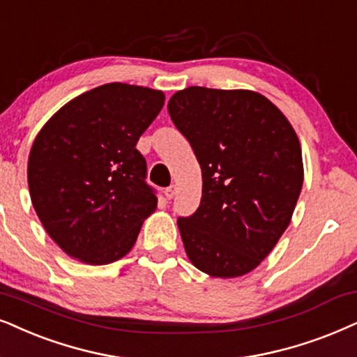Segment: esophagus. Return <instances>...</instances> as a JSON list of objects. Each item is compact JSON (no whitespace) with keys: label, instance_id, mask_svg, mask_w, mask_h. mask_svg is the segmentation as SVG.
Here are the masks:
<instances>
[{"label":"esophagus","instance_id":"obj_1","mask_svg":"<svg viewBox=\"0 0 357 357\" xmlns=\"http://www.w3.org/2000/svg\"><path fill=\"white\" fill-rule=\"evenodd\" d=\"M176 192H178V188H176L174 184H171L169 188H166V189H165V196H166V199H173V197L176 196Z\"/></svg>","mask_w":357,"mask_h":357}]
</instances>
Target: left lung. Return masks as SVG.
<instances>
[{
	"mask_svg": "<svg viewBox=\"0 0 357 357\" xmlns=\"http://www.w3.org/2000/svg\"><path fill=\"white\" fill-rule=\"evenodd\" d=\"M168 112L202 171L199 207L178 219L188 259L211 277L247 275L291 220L305 176L300 139L254 90L188 87Z\"/></svg>",
	"mask_w": 357,
	"mask_h": 357,
	"instance_id": "8db88e82",
	"label": "left lung"
}]
</instances>
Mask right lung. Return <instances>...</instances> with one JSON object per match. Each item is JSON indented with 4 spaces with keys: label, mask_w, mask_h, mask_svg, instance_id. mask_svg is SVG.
I'll return each instance as SVG.
<instances>
[{
    "label": "right lung",
    "mask_w": 357,
    "mask_h": 357,
    "mask_svg": "<svg viewBox=\"0 0 357 357\" xmlns=\"http://www.w3.org/2000/svg\"><path fill=\"white\" fill-rule=\"evenodd\" d=\"M163 105L161 90L105 84L59 108L34 138L31 201L49 237L72 259L120 260L156 211L137 143Z\"/></svg>",
    "instance_id": "obj_1"
}]
</instances>
